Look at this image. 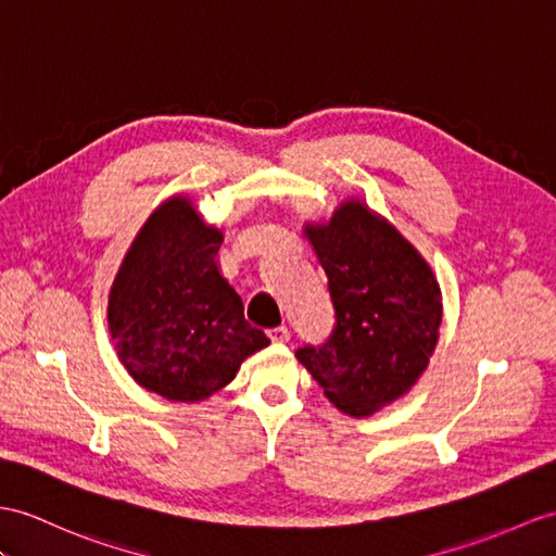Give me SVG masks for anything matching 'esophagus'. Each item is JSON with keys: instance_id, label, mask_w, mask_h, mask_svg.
<instances>
[{"instance_id": "34e87169", "label": "esophagus", "mask_w": 556, "mask_h": 556, "mask_svg": "<svg viewBox=\"0 0 556 556\" xmlns=\"http://www.w3.org/2000/svg\"><path fill=\"white\" fill-rule=\"evenodd\" d=\"M268 337L274 344H286V342H290V330L286 328V325H278V328L268 330Z\"/></svg>"}]
</instances>
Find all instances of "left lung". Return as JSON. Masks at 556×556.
<instances>
[{"label":"left lung","instance_id":"obj_1","mask_svg":"<svg viewBox=\"0 0 556 556\" xmlns=\"http://www.w3.org/2000/svg\"><path fill=\"white\" fill-rule=\"evenodd\" d=\"M328 276L334 330L296 361L337 408L368 417L394 403L427 370L443 316L434 270L394 224L363 200H346L330 222L306 224Z\"/></svg>","mask_w":556,"mask_h":556}]
</instances>
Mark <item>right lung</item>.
Listing matches in <instances>:
<instances>
[{"mask_svg": "<svg viewBox=\"0 0 556 556\" xmlns=\"http://www.w3.org/2000/svg\"><path fill=\"white\" fill-rule=\"evenodd\" d=\"M222 231L174 195L148 216L108 294V328L134 382L195 403L233 380L268 346L216 264Z\"/></svg>", "mask_w": 556, "mask_h": 556, "instance_id": "add662e5", "label": "right lung"}]
</instances>
